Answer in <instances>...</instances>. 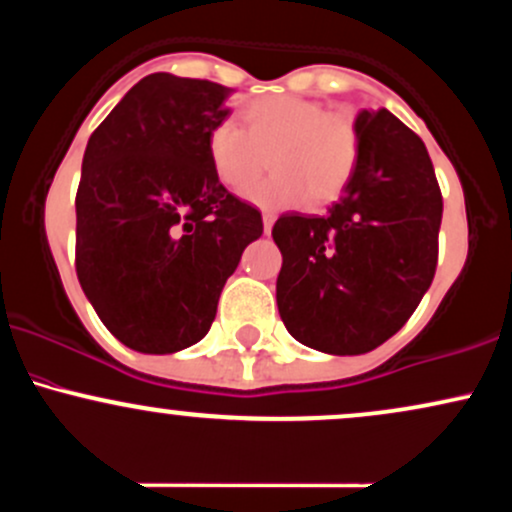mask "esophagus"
Wrapping results in <instances>:
<instances>
[{
    "label": "esophagus",
    "mask_w": 512,
    "mask_h": 512,
    "mask_svg": "<svg viewBox=\"0 0 512 512\" xmlns=\"http://www.w3.org/2000/svg\"><path fill=\"white\" fill-rule=\"evenodd\" d=\"M262 223H264V233H272V226H274V214H269V211H264L262 214Z\"/></svg>",
    "instance_id": "obj_1"
}]
</instances>
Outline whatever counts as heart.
<instances>
[{
  "label": "heart",
  "instance_id": "1",
  "mask_svg": "<svg viewBox=\"0 0 512 512\" xmlns=\"http://www.w3.org/2000/svg\"><path fill=\"white\" fill-rule=\"evenodd\" d=\"M243 125L221 120L207 137L211 170L231 192H245L262 175L269 154L272 175L248 199L276 211L330 204L344 192L358 163V129L349 115L296 96L257 98L243 110Z\"/></svg>",
  "mask_w": 512,
  "mask_h": 512
}]
</instances>
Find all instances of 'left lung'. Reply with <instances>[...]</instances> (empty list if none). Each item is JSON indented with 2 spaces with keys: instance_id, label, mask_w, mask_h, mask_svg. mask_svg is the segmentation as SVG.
Returning a JSON list of instances; mask_svg holds the SVG:
<instances>
[{
  "instance_id": "1",
  "label": "left lung",
  "mask_w": 512,
  "mask_h": 512,
  "mask_svg": "<svg viewBox=\"0 0 512 512\" xmlns=\"http://www.w3.org/2000/svg\"><path fill=\"white\" fill-rule=\"evenodd\" d=\"M358 163L325 216L274 223L276 305L293 339L334 356L373 351L431 286L443 197L424 142L390 110H361Z\"/></svg>"
}]
</instances>
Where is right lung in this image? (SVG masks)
I'll list each match as a JSON object with an SVG mask.
<instances>
[{
	"mask_svg": "<svg viewBox=\"0 0 512 512\" xmlns=\"http://www.w3.org/2000/svg\"><path fill=\"white\" fill-rule=\"evenodd\" d=\"M233 88L144 76L91 134L76 192V276L103 325L142 354L209 332L262 216L211 170L207 137Z\"/></svg>",
	"mask_w": 512,
	"mask_h": 512,
	"instance_id": "add662e5",
	"label": "right lung"
}]
</instances>
